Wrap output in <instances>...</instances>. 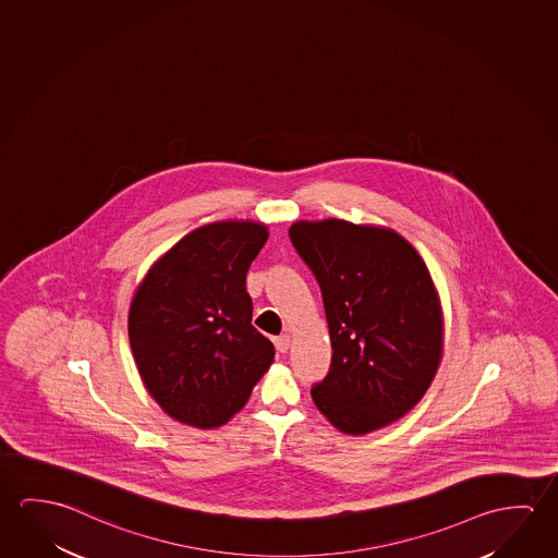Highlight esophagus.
<instances>
[{
	"label": "esophagus",
	"instance_id": "esophagus-1",
	"mask_svg": "<svg viewBox=\"0 0 558 558\" xmlns=\"http://www.w3.org/2000/svg\"><path fill=\"white\" fill-rule=\"evenodd\" d=\"M274 345L279 353H287V351H289V347H291V336H287V333H284V336L275 337Z\"/></svg>",
	"mask_w": 558,
	"mask_h": 558
}]
</instances>
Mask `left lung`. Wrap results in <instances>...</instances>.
Segmentation results:
<instances>
[{
    "label": "left lung",
    "instance_id": "8db88e82",
    "mask_svg": "<svg viewBox=\"0 0 558 558\" xmlns=\"http://www.w3.org/2000/svg\"><path fill=\"white\" fill-rule=\"evenodd\" d=\"M324 299L331 366L316 408L366 434L415 408L442 356V308L423 257L398 232L326 219L289 229Z\"/></svg>",
    "mask_w": 558,
    "mask_h": 558
}]
</instances>
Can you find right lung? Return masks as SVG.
Wrapping results in <instances>:
<instances>
[{
    "instance_id": "right-lung-1",
    "label": "right lung",
    "mask_w": 558,
    "mask_h": 558,
    "mask_svg": "<svg viewBox=\"0 0 558 558\" xmlns=\"http://www.w3.org/2000/svg\"><path fill=\"white\" fill-rule=\"evenodd\" d=\"M267 236L262 222L199 227L135 291L128 333L137 371L162 411L184 425H225L274 363V343L252 326L246 291Z\"/></svg>"
}]
</instances>
